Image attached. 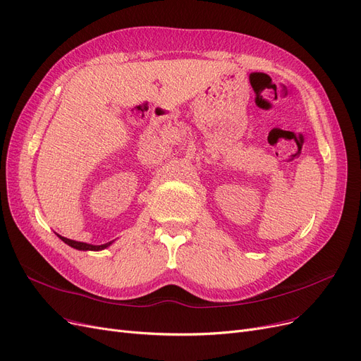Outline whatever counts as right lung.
Here are the masks:
<instances>
[{"label": "right lung", "mask_w": 361, "mask_h": 361, "mask_svg": "<svg viewBox=\"0 0 361 361\" xmlns=\"http://www.w3.org/2000/svg\"><path fill=\"white\" fill-rule=\"evenodd\" d=\"M58 236L62 239V241H63L65 244H68L70 247H73V248H75V250H83V251H99V250H104V248H106V247L113 244V241H110V243L102 244V245H92V244H86V243L73 241V239L63 238V236H61V235H58Z\"/></svg>", "instance_id": "obj_1"}]
</instances>
